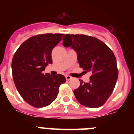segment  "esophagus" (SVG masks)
Instances as JSON below:
<instances>
[{
  "label": "esophagus",
  "instance_id": "34e87169",
  "mask_svg": "<svg viewBox=\"0 0 134 134\" xmlns=\"http://www.w3.org/2000/svg\"><path fill=\"white\" fill-rule=\"evenodd\" d=\"M65 78H66V80H70L71 79H72V77H71V76H69V75L66 76Z\"/></svg>",
  "mask_w": 134,
  "mask_h": 134
}]
</instances>
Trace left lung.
Segmentation results:
<instances>
[{
	"label": "left lung",
	"instance_id": "8db88e82",
	"mask_svg": "<svg viewBox=\"0 0 134 134\" xmlns=\"http://www.w3.org/2000/svg\"><path fill=\"white\" fill-rule=\"evenodd\" d=\"M63 45L71 47L77 53L80 67L90 72V81L74 90L76 98L83 106L100 107L111 94L118 78L117 61L113 51L98 39L79 34H66Z\"/></svg>",
	"mask_w": 134,
	"mask_h": 134
}]
</instances>
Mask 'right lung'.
Wrapping results in <instances>:
<instances>
[{
	"mask_svg": "<svg viewBox=\"0 0 134 134\" xmlns=\"http://www.w3.org/2000/svg\"><path fill=\"white\" fill-rule=\"evenodd\" d=\"M63 34H44L32 36L21 44L12 59V76L23 98L37 108L51 104L57 97L64 76L43 73L52 63L51 52Z\"/></svg>",
	"mask_w": 134,
	"mask_h": 134,
	"instance_id": "add662e5",
	"label": "right lung"
}]
</instances>
